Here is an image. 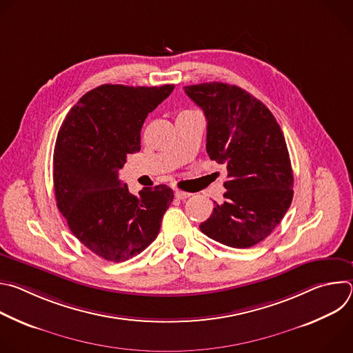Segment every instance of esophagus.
I'll return each mask as SVG.
<instances>
[{
    "instance_id": "esophagus-1",
    "label": "esophagus",
    "mask_w": 353,
    "mask_h": 353,
    "mask_svg": "<svg viewBox=\"0 0 353 353\" xmlns=\"http://www.w3.org/2000/svg\"><path fill=\"white\" fill-rule=\"evenodd\" d=\"M174 195H176V198H179V199H185V198L191 196L190 192H185V191H181V190H176V191H174Z\"/></svg>"
}]
</instances>
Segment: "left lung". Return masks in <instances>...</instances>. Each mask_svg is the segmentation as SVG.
Segmentation results:
<instances>
[{"mask_svg": "<svg viewBox=\"0 0 353 353\" xmlns=\"http://www.w3.org/2000/svg\"><path fill=\"white\" fill-rule=\"evenodd\" d=\"M207 119V152L225 163L222 204L199 225L225 245L247 248L279 225L293 198V173L283 132L268 108L236 85L184 86Z\"/></svg>", "mask_w": 353, "mask_h": 353, "instance_id": "1", "label": "left lung"}]
</instances>
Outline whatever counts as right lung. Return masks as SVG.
Returning <instances> with one entry per match:
<instances>
[{"mask_svg":"<svg viewBox=\"0 0 353 353\" xmlns=\"http://www.w3.org/2000/svg\"><path fill=\"white\" fill-rule=\"evenodd\" d=\"M174 85H102L85 93L57 135L53 180L57 208L72 234L96 256L121 263L152 243L174 198L165 184L138 195L119 179L139 152L141 128Z\"/></svg>","mask_w":353,"mask_h":353,"instance_id":"1","label":"right lung"}]
</instances>
